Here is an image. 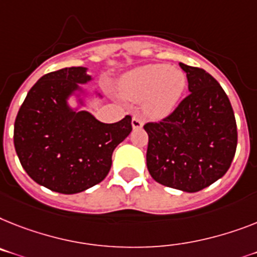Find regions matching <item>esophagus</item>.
<instances>
[{"mask_svg":"<svg viewBox=\"0 0 257 257\" xmlns=\"http://www.w3.org/2000/svg\"><path fill=\"white\" fill-rule=\"evenodd\" d=\"M131 123H133V127L135 128V130H137V128H142V126H143V122H142V119L137 115L133 116V120H131Z\"/></svg>","mask_w":257,"mask_h":257,"instance_id":"obj_1","label":"esophagus"}]
</instances>
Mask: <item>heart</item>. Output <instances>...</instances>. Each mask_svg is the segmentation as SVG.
Listing matches in <instances>:
<instances>
[{"label": "heart", "mask_w": 257, "mask_h": 257, "mask_svg": "<svg viewBox=\"0 0 257 257\" xmlns=\"http://www.w3.org/2000/svg\"><path fill=\"white\" fill-rule=\"evenodd\" d=\"M186 77L177 68L151 64L130 72L120 82V92L131 101H143L144 113L160 119L171 114L185 90Z\"/></svg>", "instance_id": "1"}]
</instances>
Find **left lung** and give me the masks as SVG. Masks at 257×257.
I'll use <instances>...</instances> for the list:
<instances>
[{
	"instance_id": "left-lung-1",
	"label": "left lung",
	"mask_w": 257,
	"mask_h": 257,
	"mask_svg": "<svg viewBox=\"0 0 257 257\" xmlns=\"http://www.w3.org/2000/svg\"><path fill=\"white\" fill-rule=\"evenodd\" d=\"M189 94L169 115L148 122L147 168L162 185L200 192L228 171L238 144L234 110L205 69L180 63Z\"/></svg>"
}]
</instances>
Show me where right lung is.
I'll return each mask as SVG.
<instances>
[{
  "label": "right lung",
  "mask_w": 257,
  "mask_h": 257,
  "mask_svg": "<svg viewBox=\"0 0 257 257\" xmlns=\"http://www.w3.org/2000/svg\"><path fill=\"white\" fill-rule=\"evenodd\" d=\"M89 80L82 67L44 75L27 93L14 123V147L23 169L39 185L63 194L102 181L113 151L133 130L130 115L102 123L68 106V97Z\"/></svg>",
  "instance_id": "right-lung-1"
}]
</instances>
